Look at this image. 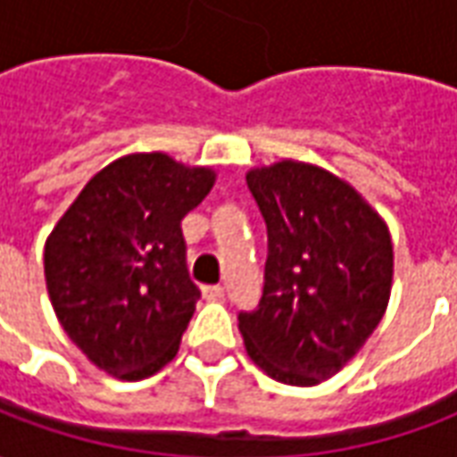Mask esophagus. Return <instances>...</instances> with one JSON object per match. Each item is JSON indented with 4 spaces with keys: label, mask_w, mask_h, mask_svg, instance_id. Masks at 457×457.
<instances>
[{
    "label": "esophagus",
    "mask_w": 457,
    "mask_h": 457,
    "mask_svg": "<svg viewBox=\"0 0 457 457\" xmlns=\"http://www.w3.org/2000/svg\"><path fill=\"white\" fill-rule=\"evenodd\" d=\"M203 296L208 298V301H220V298L225 296V288L222 287H203Z\"/></svg>",
    "instance_id": "esophagus-1"
}]
</instances>
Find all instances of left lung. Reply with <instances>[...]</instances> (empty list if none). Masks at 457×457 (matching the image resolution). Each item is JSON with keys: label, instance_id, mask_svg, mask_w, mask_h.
<instances>
[{"label": "left lung", "instance_id": "left-lung-1", "mask_svg": "<svg viewBox=\"0 0 457 457\" xmlns=\"http://www.w3.org/2000/svg\"><path fill=\"white\" fill-rule=\"evenodd\" d=\"M245 179L267 222L269 257L259 308L239 313V333L267 377L316 386L386 313L392 235L362 193L323 166L281 159Z\"/></svg>", "mask_w": 457, "mask_h": 457}]
</instances>
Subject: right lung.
<instances>
[{
    "label": "right lung",
    "mask_w": 457,
    "mask_h": 457,
    "mask_svg": "<svg viewBox=\"0 0 457 457\" xmlns=\"http://www.w3.org/2000/svg\"><path fill=\"white\" fill-rule=\"evenodd\" d=\"M218 180L163 151L120 156L95 173L44 247L58 323L110 377L139 382L176 357L200 298L180 220Z\"/></svg>",
    "instance_id": "1"
}]
</instances>
